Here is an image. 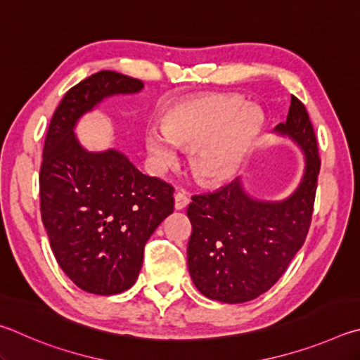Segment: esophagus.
<instances>
[{
    "mask_svg": "<svg viewBox=\"0 0 360 360\" xmlns=\"http://www.w3.org/2000/svg\"><path fill=\"white\" fill-rule=\"evenodd\" d=\"M174 199H175V209H176V210H184V209H186V205L190 204V198L186 196L185 191L175 193Z\"/></svg>",
    "mask_w": 360,
    "mask_h": 360,
    "instance_id": "1",
    "label": "esophagus"
}]
</instances>
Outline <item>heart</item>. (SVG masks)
Listing matches in <instances>:
<instances>
[{
  "label": "heart",
  "mask_w": 360,
  "mask_h": 360,
  "mask_svg": "<svg viewBox=\"0 0 360 360\" xmlns=\"http://www.w3.org/2000/svg\"><path fill=\"white\" fill-rule=\"evenodd\" d=\"M261 128L255 107L229 94H210L176 104L162 126L143 134L145 150L158 172L179 167L181 148H191V167L205 184L234 175Z\"/></svg>",
  "instance_id": "b5f03b06"
}]
</instances>
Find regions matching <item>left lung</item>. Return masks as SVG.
Segmentation results:
<instances>
[{
    "label": "left lung",
    "mask_w": 360,
    "mask_h": 360,
    "mask_svg": "<svg viewBox=\"0 0 360 360\" xmlns=\"http://www.w3.org/2000/svg\"><path fill=\"white\" fill-rule=\"evenodd\" d=\"M275 134L304 153V174L281 200L257 199L242 179L215 193L193 196L188 270L200 294L224 304H243L269 291L286 272L310 228L321 161L305 105L292 96Z\"/></svg>",
    "instance_id": "obj_1"
}]
</instances>
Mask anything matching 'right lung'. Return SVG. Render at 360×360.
<instances>
[{
    "mask_svg": "<svg viewBox=\"0 0 360 360\" xmlns=\"http://www.w3.org/2000/svg\"><path fill=\"white\" fill-rule=\"evenodd\" d=\"M142 90V80L115 71L90 75L61 99L44 143L39 194L50 248L63 272L91 294L134 285L145 243L174 212L169 184L142 174L117 148L86 150L75 134L103 101Z\"/></svg>",
    "mask_w": 360,
    "mask_h": 360,
    "instance_id": "1",
    "label": "right lung"
}]
</instances>
